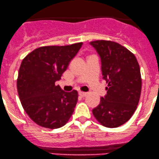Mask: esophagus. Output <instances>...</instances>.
<instances>
[{
    "label": "esophagus",
    "mask_w": 159,
    "mask_h": 159,
    "mask_svg": "<svg viewBox=\"0 0 159 159\" xmlns=\"http://www.w3.org/2000/svg\"><path fill=\"white\" fill-rule=\"evenodd\" d=\"M87 93H83V92H79V95H80L81 97H85L86 96Z\"/></svg>",
    "instance_id": "obj_1"
}]
</instances>
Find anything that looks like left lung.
Here are the masks:
<instances>
[{"mask_svg":"<svg viewBox=\"0 0 159 159\" xmlns=\"http://www.w3.org/2000/svg\"><path fill=\"white\" fill-rule=\"evenodd\" d=\"M90 45L99 55L103 80L107 83V94L93 110V115L105 127H120L130 119L139 103V65L134 54L117 42L97 40Z\"/></svg>","mask_w":159,"mask_h":159,"instance_id":"1","label":"left lung"}]
</instances>
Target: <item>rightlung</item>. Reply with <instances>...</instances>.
Masks as SVG:
<instances>
[{
  "label": "right lung",
  "mask_w": 159,
  "mask_h": 159,
  "mask_svg": "<svg viewBox=\"0 0 159 159\" xmlns=\"http://www.w3.org/2000/svg\"><path fill=\"white\" fill-rule=\"evenodd\" d=\"M82 45L40 47L22 61L17 78L19 97L29 117L41 127H63L74 111L78 93L64 92L55 82L61 79Z\"/></svg>",
  "instance_id": "right-lung-1"
}]
</instances>
